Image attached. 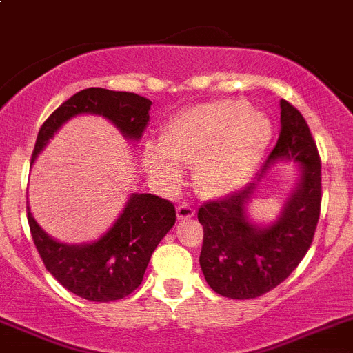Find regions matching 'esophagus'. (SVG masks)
Returning a JSON list of instances; mask_svg holds the SVG:
<instances>
[{
    "label": "esophagus",
    "instance_id": "esophagus-1",
    "mask_svg": "<svg viewBox=\"0 0 353 353\" xmlns=\"http://www.w3.org/2000/svg\"><path fill=\"white\" fill-rule=\"evenodd\" d=\"M192 216H195V209H193L192 205L190 204L177 205V218H179V220H188V218H192Z\"/></svg>",
    "mask_w": 353,
    "mask_h": 353
}]
</instances>
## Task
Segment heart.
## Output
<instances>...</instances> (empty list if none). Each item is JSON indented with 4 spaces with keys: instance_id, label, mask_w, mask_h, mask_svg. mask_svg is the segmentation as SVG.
I'll return each instance as SVG.
<instances>
[{
    "instance_id": "1",
    "label": "heart",
    "mask_w": 353,
    "mask_h": 353,
    "mask_svg": "<svg viewBox=\"0 0 353 353\" xmlns=\"http://www.w3.org/2000/svg\"><path fill=\"white\" fill-rule=\"evenodd\" d=\"M271 139V123L241 100H218L174 116L160 145L144 149L145 169L165 186L181 179L179 165H193V186L218 199L236 192L252 176Z\"/></svg>"
}]
</instances>
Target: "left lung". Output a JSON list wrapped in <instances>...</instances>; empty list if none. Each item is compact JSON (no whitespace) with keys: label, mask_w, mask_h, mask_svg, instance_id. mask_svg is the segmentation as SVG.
I'll return each instance as SVG.
<instances>
[{"label":"left lung","mask_w":353,"mask_h":353,"mask_svg":"<svg viewBox=\"0 0 353 353\" xmlns=\"http://www.w3.org/2000/svg\"><path fill=\"white\" fill-rule=\"evenodd\" d=\"M281 130L262 174L278 160L301 163V181L278 221L256 227L248 221L244 208L255 192L250 184L221 200L200 205L204 227L200 268L216 294L228 299H255L268 294L299 265L315 236L322 204V163L303 114L281 100ZM260 174V176H262Z\"/></svg>","instance_id":"1"}]
</instances>
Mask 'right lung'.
<instances>
[{
	"instance_id": "add662e5",
	"label": "right lung",
	"mask_w": 353,
	"mask_h": 353,
	"mask_svg": "<svg viewBox=\"0 0 353 353\" xmlns=\"http://www.w3.org/2000/svg\"><path fill=\"white\" fill-rule=\"evenodd\" d=\"M151 103L148 98L126 91L103 88L79 91L46 119L34 142L31 163L59 126L77 114L107 117L125 137L139 141L149 121ZM28 223L43 265L66 290L93 303H110L130 295L142 283L154 248L176 223V208L161 196L135 193L105 236L79 246L58 243L47 236L31 216L30 208Z\"/></svg>"
}]
</instances>
